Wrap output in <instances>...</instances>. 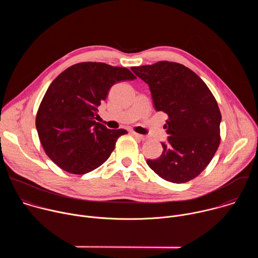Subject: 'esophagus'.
<instances>
[{
    "label": "esophagus",
    "mask_w": 258,
    "mask_h": 258,
    "mask_svg": "<svg viewBox=\"0 0 258 258\" xmlns=\"http://www.w3.org/2000/svg\"><path fill=\"white\" fill-rule=\"evenodd\" d=\"M132 135H133L134 137H136V138L140 139V140H146V139H147L145 136H143V135H140V134H137V133H135V132H133V133H132Z\"/></svg>",
    "instance_id": "1"
}]
</instances>
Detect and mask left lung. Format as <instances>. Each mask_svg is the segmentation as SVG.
Returning <instances> with one entry per match:
<instances>
[{"mask_svg": "<svg viewBox=\"0 0 258 258\" xmlns=\"http://www.w3.org/2000/svg\"><path fill=\"white\" fill-rule=\"evenodd\" d=\"M149 86L154 108L168 115L162 154L147 164L167 181L186 182L205 169L220 142L218 105L205 83L182 64L159 61L132 67Z\"/></svg>", "mask_w": 258, "mask_h": 258, "instance_id": "8db88e82", "label": "left lung"}]
</instances>
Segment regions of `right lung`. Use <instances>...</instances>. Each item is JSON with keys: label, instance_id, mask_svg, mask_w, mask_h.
Segmentation results:
<instances>
[{"label": "right lung", "instance_id": "right-lung-1", "mask_svg": "<svg viewBox=\"0 0 258 258\" xmlns=\"http://www.w3.org/2000/svg\"><path fill=\"white\" fill-rule=\"evenodd\" d=\"M136 77L123 67L82 62L65 69L48 88L35 118L43 148L63 170L85 174L102 165L125 130L96 121L98 107L113 85Z\"/></svg>", "mask_w": 258, "mask_h": 258}]
</instances>
